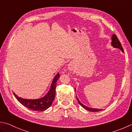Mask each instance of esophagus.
Here are the masks:
<instances>
[{"mask_svg":"<svg viewBox=\"0 0 132 132\" xmlns=\"http://www.w3.org/2000/svg\"><path fill=\"white\" fill-rule=\"evenodd\" d=\"M74 68V63L73 62H71L68 65V69L69 70L71 71V70H73Z\"/></svg>","mask_w":132,"mask_h":132,"instance_id":"34e87169","label":"esophagus"}]
</instances>
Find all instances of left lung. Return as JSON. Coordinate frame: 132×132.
<instances>
[{
    "instance_id": "left-lung-1",
    "label": "left lung",
    "mask_w": 132,
    "mask_h": 132,
    "mask_svg": "<svg viewBox=\"0 0 132 132\" xmlns=\"http://www.w3.org/2000/svg\"><path fill=\"white\" fill-rule=\"evenodd\" d=\"M112 46H113V47H114V48H119L123 52V48L122 47V45H121V44L119 41V40H118V39L117 38V36L114 34H113L112 35ZM75 90H76V89H75ZM76 97H77V101H78V102L79 104V105L86 110H89V111H90V112H100V111L102 110V109H95V108H91L87 107V106H85L84 104H82V103L79 101V100L78 98V97H77V95H76Z\"/></svg>"
}]
</instances>
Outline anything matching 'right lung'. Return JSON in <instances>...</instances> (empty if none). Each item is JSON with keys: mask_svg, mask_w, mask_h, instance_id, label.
Here are the masks:
<instances>
[{"mask_svg": "<svg viewBox=\"0 0 132 132\" xmlns=\"http://www.w3.org/2000/svg\"><path fill=\"white\" fill-rule=\"evenodd\" d=\"M59 77H60L59 74L57 73V74L54 77L49 91L46 94V95L41 98L35 100L24 99L17 96L14 92H13V93H14V96L18 100V101L24 106L34 111L42 112V111L47 109L51 106V104H52L55 97L56 81H58Z\"/></svg>", "mask_w": 132, "mask_h": 132, "instance_id": "right-lung-1", "label": "right lung"}]
</instances>
